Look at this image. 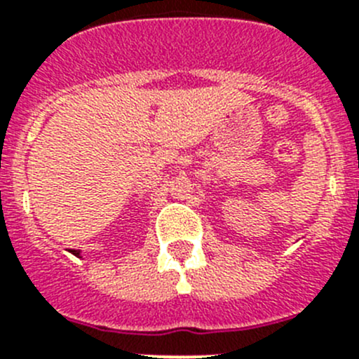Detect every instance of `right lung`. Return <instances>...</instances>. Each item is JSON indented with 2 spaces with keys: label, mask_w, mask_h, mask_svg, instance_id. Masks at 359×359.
<instances>
[{
  "label": "right lung",
  "mask_w": 359,
  "mask_h": 359,
  "mask_svg": "<svg viewBox=\"0 0 359 359\" xmlns=\"http://www.w3.org/2000/svg\"><path fill=\"white\" fill-rule=\"evenodd\" d=\"M70 253H72V255H76V257H79V259H81V251H78V250H70Z\"/></svg>",
  "instance_id": "obj_1"
}]
</instances>
